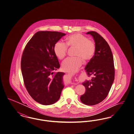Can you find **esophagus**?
I'll return each instance as SVG.
<instances>
[{"label":"esophagus","instance_id":"1","mask_svg":"<svg viewBox=\"0 0 134 134\" xmlns=\"http://www.w3.org/2000/svg\"><path fill=\"white\" fill-rule=\"evenodd\" d=\"M71 79H72V77H70V76H69L67 78V79L68 80V81H71Z\"/></svg>","mask_w":134,"mask_h":134}]
</instances>
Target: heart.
<instances>
[{
    "label": "heart",
    "mask_w": 134,
    "mask_h": 134,
    "mask_svg": "<svg viewBox=\"0 0 134 134\" xmlns=\"http://www.w3.org/2000/svg\"><path fill=\"white\" fill-rule=\"evenodd\" d=\"M66 43L57 41L54 46V52L58 58L63 59L67 54L68 47L76 48V57H68L62 63V68L65 72L73 73L77 72L85 61L92 59L95 53V45L88 38L80 33H75L67 38Z\"/></svg>",
    "instance_id": "b5f03b06"
}]
</instances>
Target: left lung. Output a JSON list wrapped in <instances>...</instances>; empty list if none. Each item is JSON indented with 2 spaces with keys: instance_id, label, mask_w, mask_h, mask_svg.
Returning a JSON list of instances; mask_svg holds the SVG:
<instances>
[{
  "instance_id": "obj_1",
  "label": "left lung",
  "mask_w": 134,
  "mask_h": 134,
  "mask_svg": "<svg viewBox=\"0 0 134 134\" xmlns=\"http://www.w3.org/2000/svg\"><path fill=\"white\" fill-rule=\"evenodd\" d=\"M93 37L95 44V53L86 65L85 70L91 80L82 83L85 93L80 98L86 105H95L103 101L109 93L114 79V58L107 41L95 31L86 33Z\"/></svg>"
}]
</instances>
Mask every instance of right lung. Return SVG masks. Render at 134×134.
Segmentation results:
<instances>
[{"label":"right lung","instance_id":"right-lung-1","mask_svg":"<svg viewBox=\"0 0 134 134\" xmlns=\"http://www.w3.org/2000/svg\"><path fill=\"white\" fill-rule=\"evenodd\" d=\"M65 33L43 31L36 33L25 46L21 59L24 85L31 97L43 105L57 102L64 87L62 72L54 46Z\"/></svg>","mask_w":134,"mask_h":134}]
</instances>
